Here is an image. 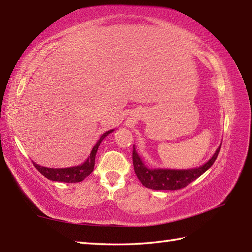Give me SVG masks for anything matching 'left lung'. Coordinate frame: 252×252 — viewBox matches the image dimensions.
Instances as JSON below:
<instances>
[{"instance_id":"8db88e82","label":"left lung","mask_w":252,"mask_h":252,"mask_svg":"<svg viewBox=\"0 0 252 252\" xmlns=\"http://www.w3.org/2000/svg\"><path fill=\"white\" fill-rule=\"evenodd\" d=\"M221 145L219 146L217 152L213 155L212 158L199 168L189 169V170H169V169H148L143 163L141 157L133 146L132 159L134 171L137 179L141 183L151 189L156 190H175L184 189L185 186L191 183L197 178L205 173L206 171L215 163L216 159L220 153Z\"/></svg>"}]
</instances>
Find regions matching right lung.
I'll return each mask as SVG.
<instances>
[{
    "instance_id": "add662e5",
    "label": "right lung",
    "mask_w": 252,
    "mask_h": 252,
    "mask_svg": "<svg viewBox=\"0 0 252 252\" xmlns=\"http://www.w3.org/2000/svg\"><path fill=\"white\" fill-rule=\"evenodd\" d=\"M112 131L114 130L107 131L106 133H104V134L100 136L98 142L95 144V146L93 147L92 152H91L89 158L85 160L82 164L77 165V167L54 169V168L42 167V165L36 164L35 162H33V165L42 175H44L46 179H49L51 181L65 182V183H78V182H81L85 178H87V176H89L91 173L93 172L94 164H95V156H96V153H97L99 144Z\"/></svg>"
}]
</instances>
